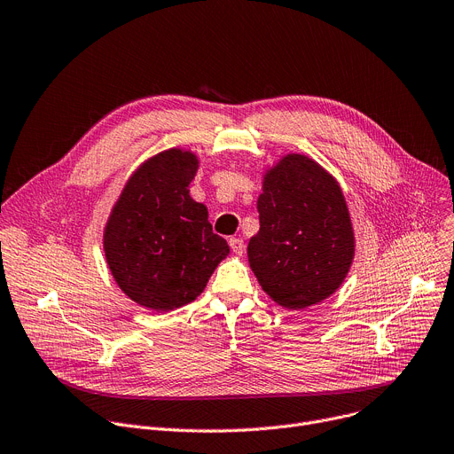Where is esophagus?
Returning a JSON list of instances; mask_svg holds the SVG:
<instances>
[{"label": "esophagus", "instance_id": "esophagus-1", "mask_svg": "<svg viewBox=\"0 0 454 454\" xmlns=\"http://www.w3.org/2000/svg\"><path fill=\"white\" fill-rule=\"evenodd\" d=\"M229 246H231V251L236 256H241L243 251H246V243H243V239H239V238H231L229 239Z\"/></svg>", "mask_w": 454, "mask_h": 454}]
</instances>
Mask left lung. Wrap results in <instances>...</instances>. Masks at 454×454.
<instances>
[{"label": "left lung", "mask_w": 454, "mask_h": 454, "mask_svg": "<svg viewBox=\"0 0 454 454\" xmlns=\"http://www.w3.org/2000/svg\"><path fill=\"white\" fill-rule=\"evenodd\" d=\"M260 231L249 265L267 296L303 310L334 294L351 270L356 238L343 191L318 161L287 153L262 172Z\"/></svg>", "instance_id": "8db88e82"}]
</instances>
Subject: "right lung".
Listing matches in <instances>:
<instances>
[{"label": "right lung", "mask_w": 454, "mask_h": 454, "mask_svg": "<svg viewBox=\"0 0 454 454\" xmlns=\"http://www.w3.org/2000/svg\"><path fill=\"white\" fill-rule=\"evenodd\" d=\"M198 168V154L184 147L147 158L125 182L103 227L107 267L139 307L168 312L194 301L229 254L207 207L189 194Z\"/></svg>", "instance_id": "1"}]
</instances>
